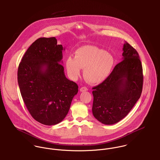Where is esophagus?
Wrapping results in <instances>:
<instances>
[{
    "instance_id": "esophagus-1",
    "label": "esophagus",
    "mask_w": 160,
    "mask_h": 160,
    "mask_svg": "<svg viewBox=\"0 0 160 160\" xmlns=\"http://www.w3.org/2000/svg\"><path fill=\"white\" fill-rule=\"evenodd\" d=\"M80 92H83L87 91V90H88V88H87V87H82V88L80 89Z\"/></svg>"
}]
</instances>
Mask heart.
I'll return each instance as SVG.
<instances>
[{"label":"heart","instance_id":"obj_1","mask_svg":"<svg viewBox=\"0 0 160 160\" xmlns=\"http://www.w3.org/2000/svg\"><path fill=\"white\" fill-rule=\"evenodd\" d=\"M114 64L113 56L96 46L86 45L78 48L74 58L68 57L65 67L68 75L76 79L83 68V77L89 83L96 84L105 80L109 75Z\"/></svg>","mask_w":160,"mask_h":160}]
</instances>
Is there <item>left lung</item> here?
<instances>
[{
    "instance_id": "left-lung-1",
    "label": "left lung",
    "mask_w": 160,
    "mask_h": 160,
    "mask_svg": "<svg viewBox=\"0 0 160 160\" xmlns=\"http://www.w3.org/2000/svg\"><path fill=\"white\" fill-rule=\"evenodd\" d=\"M122 50V61L105 80L93 88V114L106 125L124 118L142 92L143 76L139 55L126 41Z\"/></svg>"
}]
</instances>
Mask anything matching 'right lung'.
I'll use <instances>...</instances> for the list:
<instances>
[{
	"label": "right lung",
	"instance_id": "right-lung-1",
	"mask_svg": "<svg viewBox=\"0 0 160 160\" xmlns=\"http://www.w3.org/2000/svg\"><path fill=\"white\" fill-rule=\"evenodd\" d=\"M62 44L55 37L40 38L28 48L18 68V83L32 118L52 126L67 116L78 87L67 79L62 65Z\"/></svg>",
	"mask_w": 160,
	"mask_h": 160
}]
</instances>
